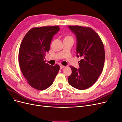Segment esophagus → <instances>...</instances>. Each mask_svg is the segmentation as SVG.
I'll return each mask as SVG.
<instances>
[{
  "instance_id": "34e87169",
  "label": "esophagus",
  "mask_w": 122,
  "mask_h": 122,
  "mask_svg": "<svg viewBox=\"0 0 122 122\" xmlns=\"http://www.w3.org/2000/svg\"><path fill=\"white\" fill-rule=\"evenodd\" d=\"M65 66H62V65H61V66H60V69H63V68H65Z\"/></svg>"
}]
</instances>
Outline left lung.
I'll return each instance as SVG.
<instances>
[{"instance_id":"left-lung-1","label":"left lung","mask_w":122,"mask_h":122,"mask_svg":"<svg viewBox=\"0 0 122 122\" xmlns=\"http://www.w3.org/2000/svg\"><path fill=\"white\" fill-rule=\"evenodd\" d=\"M76 38L77 56L81 57L79 68L70 66L68 77L70 86L78 90L91 87L97 80L104 67L105 51L103 44L93 29L80 26H69Z\"/></svg>"}]
</instances>
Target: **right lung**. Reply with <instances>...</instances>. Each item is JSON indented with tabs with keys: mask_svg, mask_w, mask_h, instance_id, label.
Segmentation results:
<instances>
[{
	"mask_svg": "<svg viewBox=\"0 0 122 122\" xmlns=\"http://www.w3.org/2000/svg\"><path fill=\"white\" fill-rule=\"evenodd\" d=\"M60 29L58 26L33 28L21 42L18 57L21 71L29 84L36 90L50 86L60 70L58 65L51 66L44 61L53 36Z\"/></svg>",
	"mask_w": 122,
	"mask_h": 122,
	"instance_id": "add662e5",
	"label": "right lung"
}]
</instances>
